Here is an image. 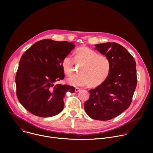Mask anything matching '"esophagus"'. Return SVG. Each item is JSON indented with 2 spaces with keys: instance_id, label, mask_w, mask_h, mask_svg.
Listing matches in <instances>:
<instances>
[{
  "instance_id": "obj_1",
  "label": "esophagus",
  "mask_w": 153,
  "mask_h": 153,
  "mask_svg": "<svg viewBox=\"0 0 153 153\" xmlns=\"http://www.w3.org/2000/svg\"><path fill=\"white\" fill-rule=\"evenodd\" d=\"M80 89L79 88H75V92H76V93H77V92L80 91Z\"/></svg>"
}]
</instances>
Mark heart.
Masks as SVG:
<instances>
[{
  "label": "heart",
  "instance_id": "obj_1",
  "mask_svg": "<svg viewBox=\"0 0 153 153\" xmlns=\"http://www.w3.org/2000/svg\"><path fill=\"white\" fill-rule=\"evenodd\" d=\"M76 63L83 64V66L80 69V74L67 78V83L73 86H85L90 83L93 86L99 85L107 79L111 71V62L106 55L99 54L87 47L78 48L75 52L74 59L70 54L63 58L62 67L64 73L70 75Z\"/></svg>",
  "mask_w": 153,
  "mask_h": 153
}]
</instances>
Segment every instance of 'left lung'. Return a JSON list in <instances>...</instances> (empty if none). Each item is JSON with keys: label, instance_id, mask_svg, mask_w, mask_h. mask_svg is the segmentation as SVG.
<instances>
[{"label": "left lung", "instance_id": "1", "mask_svg": "<svg viewBox=\"0 0 153 153\" xmlns=\"http://www.w3.org/2000/svg\"><path fill=\"white\" fill-rule=\"evenodd\" d=\"M95 49L106 55L111 62L107 79L90 90L84 109L91 118L98 120L113 119L129 108L137 85L136 63L123 47L115 42L95 45Z\"/></svg>", "mask_w": 153, "mask_h": 153}]
</instances>
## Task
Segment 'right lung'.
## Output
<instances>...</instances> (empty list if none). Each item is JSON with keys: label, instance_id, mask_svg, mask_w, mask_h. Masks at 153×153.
Masks as SVG:
<instances>
[{"label": "right lung", "instance_id": "obj_1", "mask_svg": "<svg viewBox=\"0 0 153 153\" xmlns=\"http://www.w3.org/2000/svg\"><path fill=\"white\" fill-rule=\"evenodd\" d=\"M75 48L74 43L43 39L37 42L21 57L16 76V94L31 114L48 117L60 113L66 93L74 87L55 84L64 79L63 58Z\"/></svg>", "mask_w": 153, "mask_h": 153}]
</instances>
